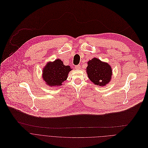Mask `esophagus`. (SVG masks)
Wrapping results in <instances>:
<instances>
[{
	"mask_svg": "<svg viewBox=\"0 0 148 148\" xmlns=\"http://www.w3.org/2000/svg\"><path fill=\"white\" fill-rule=\"evenodd\" d=\"M80 68H81V66H80V65H76V66H75V69H80Z\"/></svg>",
	"mask_w": 148,
	"mask_h": 148,
	"instance_id": "esophagus-1",
	"label": "esophagus"
}]
</instances>
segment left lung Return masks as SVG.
I'll return each mask as SVG.
<instances>
[{
	"label": "left lung",
	"instance_id": "obj_1",
	"mask_svg": "<svg viewBox=\"0 0 148 148\" xmlns=\"http://www.w3.org/2000/svg\"><path fill=\"white\" fill-rule=\"evenodd\" d=\"M86 72L88 77L95 84L104 86L110 82L112 71L108 64L94 58L87 62Z\"/></svg>",
	"mask_w": 148,
	"mask_h": 148
}]
</instances>
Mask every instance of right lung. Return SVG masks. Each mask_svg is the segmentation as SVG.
I'll list each match as a JSON object with an SVG mask.
<instances>
[{"label": "right lung", "instance_id": "obj_1", "mask_svg": "<svg viewBox=\"0 0 148 148\" xmlns=\"http://www.w3.org/2000/svg\"><path fill=\"white\" fill-rule=\"evenodd\" d=\"M72 71L69 66L64 65L63 62L58 59L53 62H49L42 69V78L46 84L50 86H60L68 77Z\"/></svg>", "mask_w": 148, "mask_h": 148}]
</instances>
